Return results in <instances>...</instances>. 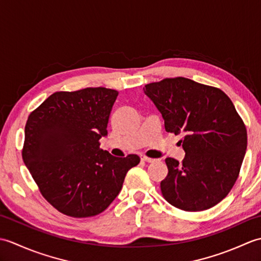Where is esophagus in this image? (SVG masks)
Listing matches in <instances>:
<instances>
[{
    "label": "esophagus",
    "instance_id": "1",
    "mask_svg": "<svg viewBox=\"0 0 261 261\" xmlns=\"http://www.w3.org/2000/svg\"><path fill=\"white\" fill-rule=\"evenodd\" d=\"M141 160H142V162H146V163H154V162H157V159L148 158L146 156H141Z\"/></svg>",
    "mask_w": 261,
    "mask_h": 261
}]
</instances>
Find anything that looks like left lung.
Returning a JSON list of instances; mask_svg holds the SVG:
<instances>
[{
	"instance_id": "1",
	"label": "left lung",
	"mask_w": 261,
	"mask_h": 261,
	"mask_svg": "<svg viewBox=\"0 0 261 261\" xmlns=\"http://www.w3.org/2000/svg\"><path fill=\"white\" fill-rule=\"evenodd\" d=\"M162 113L165 129L182 135V163L166 158L168 175L160 182L173 206L197 212L228 195L247 150V130L229 96L219 88L185 77L143 87Z\"/></svg>"
}]
</instances>
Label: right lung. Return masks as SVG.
Masks as SVG:
<instances>
[{
  "label": "right lung",
  "instance_id": "right-lung-1",
  "mask_svg": "<svg viewBox=\"0 0 261 261\" xmlns=\"http://www.w3.org/2000/svg\"><path fill=\"white\" fill-rule=\"evenodd\" d=\"M119 92L87 87L56 92L29 115L22 157L42 196L73 218L102 213L119 195L137 154L99 148Z\"/></svg>",
  "mask_w": 261,
  "mask_h": 261
}]
</instances>
